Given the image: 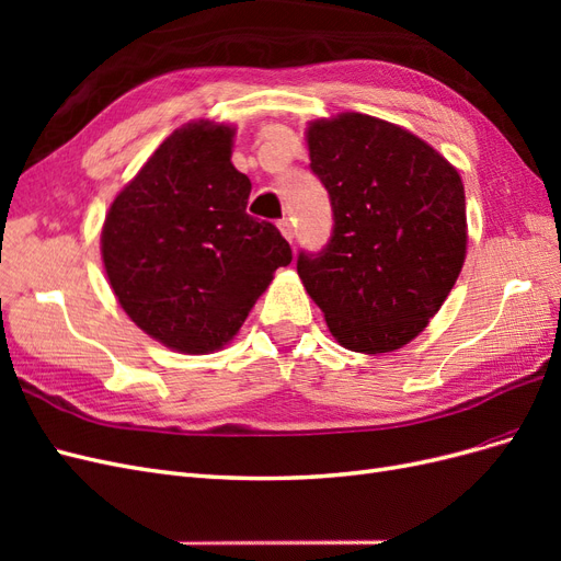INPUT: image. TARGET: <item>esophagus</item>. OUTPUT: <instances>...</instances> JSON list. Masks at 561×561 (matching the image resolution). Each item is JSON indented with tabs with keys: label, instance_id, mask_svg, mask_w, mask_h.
I'll return each mask as SVG.
<instances>
[{
	"label": "esophagus",
	"instance_id": "esophagus-1",
	"mask_svg": "<svg viewBox=\"0 0 561 561\" xmlns=\"http://www.w3.org/2000/svg\"><path fill=\"white\" fill-rule=\"evenodd\" d=\"M278 229H280V233L285 236V241H290V243H293V239H295V227H293L290 219H280V222H278Z\"/></svg>",
	"mask_w": 561,
	"mask_h": 561
}]
</instances>
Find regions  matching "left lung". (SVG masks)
I'll return each mask as SVG.
<instances>
[{
	"instance_id": "left-lung-1",
	"label": "left lung",
	"mask_w": 561,
	"mask_h": 561,
	"mask_svg": "<svg viewBox=\"0 0 561 561\" xmlns=\"http://www.w3.org/2000/svg\"><path fill=\"white\" fill-rule=\"evenodd\" d=\"M307 138L334 225L325 248L299 250L297 274L344 348L396 351L461 274L463 182L431 145L367 114L313 122Z\"/></svg>"
}]
</instances>
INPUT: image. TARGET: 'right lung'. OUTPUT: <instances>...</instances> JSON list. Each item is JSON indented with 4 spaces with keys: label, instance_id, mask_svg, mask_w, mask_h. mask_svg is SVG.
I'll return each instance as SVG.
<instances>
[{
    "label": "right lung",
    "instance_id": "add662e5",
    "mask_svg": "<svg viewBox=\"0 0 561 561\" xmlns=\"http://www.w3.org/2000/svg\"><path fill=\"white\" fill-rule=\"evenodd\" d=\"M229 126L190 124L149 157L105 217L103 262L130 320L180 353L231 342L293 250L245 213Z\"/></svg>",
    "mask_w": 561,
    "mask_h": 561
}]
</instances>
